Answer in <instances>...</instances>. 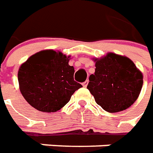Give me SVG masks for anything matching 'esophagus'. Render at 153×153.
<instances>
[{"label":"esophagus","mask_w":153,"mask_h":153,"mask_svg":"<svg viewBox=\"0 0 153 153\" xmlns=\"http://www.w3.org/2000/svg\"><path fill=\"white\" fill-rule=\"evenodd\" d=\"M88 82H89L88 80H86L85 82H83V83H82V85H83L84 87H86V86H87V85H88Z\"/></svg>","instance_id":"esophagus-1"}]
</instances>
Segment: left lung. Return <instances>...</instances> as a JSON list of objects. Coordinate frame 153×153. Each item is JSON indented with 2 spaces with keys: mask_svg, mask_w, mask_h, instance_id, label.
<instances>
[{
  "mask_svg": "<svg viewBox=\"0 0 153 153\" xmlns=\"http://www.w3.org/2000/svg\"><path fill=\"white\" fill-rule=\"evenodd\" d=\"M95 61V74L90 76L87 89L96 103L109 113L130 107L142 90L141 71L129 58L112 53Z\"/></svg>",
  "mask_w": 153,
  "mask_h": 153,
  "instance_id": "obj_1",
  "label": "left lung"
}]
</instances>
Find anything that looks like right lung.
I'll return each instance as SVG.
<instances>
[{"label": "right lung", "instance_id": "add662e5", "mask_svg": "<svg viewBox=\"0 0 153 153\" xmlns=\"http://www.w3.org/2000/svg\"><path fill=\"white\" fill-rule=\"evenodd\" d=\"M69 57L53 50L33 54L18 71L19 90L30 105L42 112H56L82 87L74 81Z\"/></svg>", "mask_w": 153, "mask_h": 153}]
</instances>
